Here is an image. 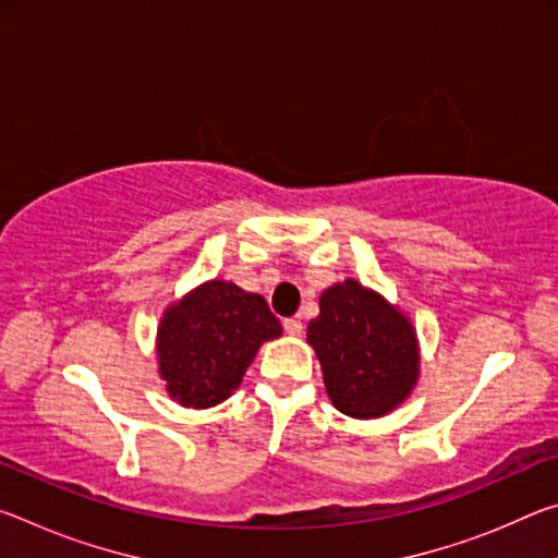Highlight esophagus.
<instances>
[{
	"mask_svg": "<svg viewBox=\"0 0 558 558\" xmlns=\"http://www.w3.org/2000/svg\"><path fill=\"white\" fill-rule=\"evenodd\" d=\"M282 327H286V332H288L290 337H300V335H302V323H300L298 317L286 319V323H282Z\"/></svg>",
	"mask_w": 558,
	"mask_h": 558,
	"instance_id": "esophagus-1",
	"label": "esophagus"
}]
</instances>
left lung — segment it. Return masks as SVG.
I'll use <instances>...</instances> for the list:
<instances>
[{
    "instance_id": "left-lung-1",
    "label": "left lung",
    "mask_w": 558,
    "mask_h": 558,
    "mask_svg": "<svg viewBox=\"0 0 558 558\" xmlns=\"http://www.w3.org/2000/svg\"><path fill=\"white\" fill-rule=\"evenodd\" d=\"M307 344L323 366L329 401L349 418H381L418 384L421 347L411 317L354 278L319 295Z\"/></svg>"
}]
</instances>
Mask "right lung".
I'll return each mask as SVG.
<instances>
[{"label": "right lung", "mask_w": 558, "mask_h": 558, "mask_svg": "<svg viewBox=\"0 0 558 558\" xmlns=\"http://www.w3.org/2000/svg\"><path fill=\"white\" fill-rule=\"evenodd\" d=\"M280 335L266 298L231 280H206L162 313L157 372L169 399L184 409H211L239 389L260 344Z\"/></svg>", "instance_id": "add662e5"}]
</instances>
